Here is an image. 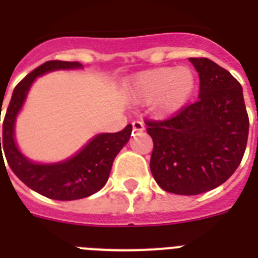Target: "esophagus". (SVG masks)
<instances>
[{
	"instance_id": "esophagus-1",
	"label": "esophagus",
	"mask_w": 258,
	"mask_h": 258,
	"mask_svg": "<svg viewBox=\"0 0 258 258\" xmlns=\"http://www.w3.org/2000/svg\"><path fill=\"white\" fill-rule=\"evenodd\" d=\"M133 132L136 133H141V132L145 131V125L142 121H133Z\"/></svg>"
}]
</instances>
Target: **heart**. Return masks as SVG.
<instances>
[{
	"mask_svg": "<svg viewBox=\"0 0 258 258\" xmlns=\"http://www.w3.org/2000/svg\"><path fill=\"white\" fill-rule=\"evenodd\" d=\"M194 86L195 79L190 68L161 67L138 75L132 84V91L142 103L155 99V108L161 113L169 114L186 104Z\"/></svg>",
	"mask_w": 258,
	"mask_h": 258,
	"instance_id": "heart-1",
	"label": "heart"
}]
</instances>
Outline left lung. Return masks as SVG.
Instances as JSON below:
<instances>
[{
  "instance_id": "obj_1",
  "label": "left lung",
  "mask_w": 258,
  "mask_h": 258,
  "mask_svg": "<svg viewBox=\"0 0 258 258\" xmlns=\"http://www.w3.org/2000/svg\"><path fill=\"white\" fill-rule=\"evenodd\" d=\"M199 99L165 120H145L153 138L150 170L167 192L198 195L223 184L245 153L249 133L242 88L207 57H190Z\"/></svg>"
}]
</instances>
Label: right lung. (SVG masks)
<instances>
[{
	"label": "right lung",
	"mask_w": 258,
	"mask_h": 258,
	"mask_svg": "<svg viewBox=\"0 0 258 258\" xmlns=\"http://www.w3.org/2000/svg\"><path fill=\"white\" fill-rule=\"evenodd\" d=\"M79 67L82 64L78 61L48 60L35 68L16 86L2 122L0 150L2 141L10 169L31 190L55 201L83 199L101 190L109 178L116 155L129 141L132 134L131 124L117 133L99 134L75 157L55 165L30 162L19 153L14 141V122L35 78L54 70Z\"/></svg>",
	"instance_id": "1"
}]
</instances>
